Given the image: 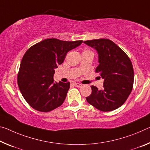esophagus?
<instances>
[{
  "label": "esophagus",
  "instance_id": "esophagus-1",
  "mask_svg": "<svg viewBox=\"0 0 150 150\" xmlns=\"http://www.w3.org/2000/svg\"><path fill=\"white\" fill-rule=\"evenodd\" d=\"M73 85H74L75 87H78L82 86V84L79 83H73Z\"/></svg>",
  "mask_w": 150,
  "mask_h": 150
}]
</instances>
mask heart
Masks as SVG:
<instances>
[{"label": "heart", "instance_id": "obj_1", "mask_svg": "<svg viewBox=\"0 0 150 150\" xmlns=\"http://www.w3.org/2000/svg\"><path fill=\"white\" fill-rule=\"evenodd\" d=\"M89 51V50H85V51Z\"/></svg>", "mask_w": 150, "mask_h": 150}]
</instances>
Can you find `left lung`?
<instances>
[{
    "mask_svg": "<svg viewBox=\"0 0 150 150\" xmlns=\"http://www.w3.org/2000/svg\"><path fill=\"white\" fill-rule=\"evenodd\" d=\"M97 50L99 65L96 72L104 79L103 89L92 85L86 100L101 111H110L122 106L131 93L134 79V68L129 57L115 42L108 39L85 41Z\"/></svg>",
    "mask_w": 150,
    "mask_h": 150,
    "instance_id": "left-lung-1",
    "label": "left lung"
}]
</instances>
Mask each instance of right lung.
Masks as SVG:
<instances>
[{"mask_svg":"<svg viewBox=\"0 0 150 150\" xmlns=\"http://www.w3.org/2000/svg\"><path fill=\"white\" fill-rule=\"evenodd\" d=\"M82 42L52 38L33 45L26 51L17 82L21 94L31 108L41 112H49L62 105L70 83H54V69L63 63L67 52Z\"/></svg>","mask_w":150,"mask_h":150,"instance_id":"right-lung-1","label":"right lung"}]
</instances>
